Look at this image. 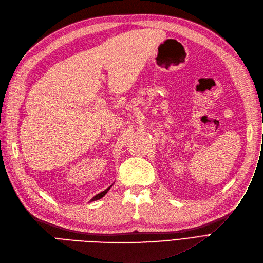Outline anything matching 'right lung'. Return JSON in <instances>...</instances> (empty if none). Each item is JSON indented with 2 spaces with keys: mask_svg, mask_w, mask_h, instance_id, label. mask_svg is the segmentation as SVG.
Listing matches in <instances>:
<instances>
[{
  "mask_svg": "<svg viewBox=\"0 0 263 263\" xmlns=\"http://www.w3.org/2000/svg\"><path fill=\"white\" fill-rule=\"evenodd\" d=\"M111 187H112V184H111V186H110V187H109V188H107V189H106V190H104V191H103V192H101V193H99V194H97V195H96V196H93V197H92V198H91V199H90V202H93V200H98V199H100V198H102V197H103V196H104V195H105V194H106V193H107V192H108V190H109V189H110V188H111Z\"/></svg>",
  "mask_w": 263,
  "mask_h": 263,
  "instance_id": "1",
  "label": "right lung"
}]
</instances>
